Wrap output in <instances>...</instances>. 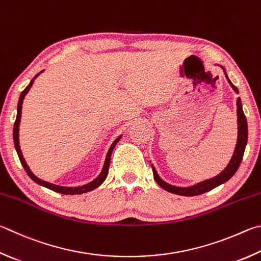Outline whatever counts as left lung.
Instances as JSON below:
<instances>
[{"label":"left lung","mask_w":261,"mask_h":261,"mask_svg":"<svg viewBox=\"0 0 261 261\" xmlns=\"http://www.w3.org/2000/svg\"><path fill=\"white\" fill-rule=\"evenodd\" d=\"M221 68L224 69L225 76L227 79V81L229 82L230 87L233 88V90L236 93H239V89L230 82V80L228 79V76H227L225 68L222 67V66H221ZM236 105H238V144H236L234 154H233V156H231V160L229 161L228 165H227L224 171L218 174L217 177L204 180V181L198 182L196 185H194V186L177 187V186H172V185L163 181V180L160 178L158 172H156V170L153 167V164H151L154 179H155V181L159 184V186L165 189L167 192L177 194V195L196 196V195H201V194L209 192V191H211V189L219 186V185L228 181V180L234 176L235 172L238 171V169L240 167L241 161H242V159H243L245 146H246V143H248V122H246V117L243 113L242 101H241V98H238V102H236Z\"/></svg>","instance_id":"1"}]
</instances>
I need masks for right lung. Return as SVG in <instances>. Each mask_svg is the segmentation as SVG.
<instances>
[{"label": "right lung", "mask_w": 261, "mask_h": 261, "mask_svg": "<svg viewBox=\"0 0 261 261\" xmlns=\"http://www.w3.org/2000/svg\"><path fill=\"white\" fill-rule=\"evenodd\" d=\"M43 72V70H42ZM40 72L39 74H36L34 79L32 80L31 83L27 85L26 89L23 90V91L20 93V97H19V101H18V106H17V117H16V122H15V125H13V143H15V148L17 150V154H18V158L20 160V162L22 164L23 169H25V171L27 172L28 177H30L33 181H35L36 184L41 185V186L46 187L51 189V191L57 192V193H60V194H66V195H76V194H83V193H88V192H91L93 189H96L97 187L100 186V185L105 181V179L108 174V169H110V163H111V156L113 153V149H114V147L116 146V144L118 143V140L121 139V136L118 137L114 140V143H113L110 147V149L107 151V155H106V160H105V163H103V167L102 170L99 176L93 179L91 182H89L87 185H83V186H79V187H65V186H58V185H55V184H51L48 181H44V180H42L40 178H37L34 173L31 171L30 167H28L25 159H23L22 153H21V149H20V145H19V124H20V118H21V107H22V100L25 96L27 94V92L30 91V89L32 88L33 83H34V80L39 76V75L42 73Z\"/></svg>", "instance_id": "right-lung-1"}]
</instances>
